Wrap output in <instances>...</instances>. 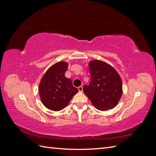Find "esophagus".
<instances>
[{"label": "esophagus", "mask_w": 156, "mask_h": 156, "mask_svg": "<svg viewBox=\"0 0 156 156\" xmlns=\"http://www.w3.org/2000/svg\"><path fill=\"white\" fill-rule=\"evenodd\" d=\"M78 90H79V92H83V87H81V86L79 87H78Z\"/></svg>", "instance_id": "obj_1"}]
</instances>
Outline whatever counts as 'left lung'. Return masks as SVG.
<instances>
[{
  "label": "left lung",
  "mask_w": 156,
  "mask_h": 156,
  "mask_svg": "<svg viewBox=\"0 0 156 156\" xmlns=\"http://www.w3.org/2000/svg\"><path fill=\"white\" fill-rule=\"evenodd\" d=\"M91 81L83 92L98 110L107 111L116 106L122 95V82L111 65L99 60L88 64Z\"/></svg>",
  "instance_id": "obj_1"
}]
</instances>
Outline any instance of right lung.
I'll return each mask as SVG.
<instances>
[{
	"instance_id": "right-lung-1",
	"label": "right lung",
	"mask_w": 156,
	"mask_h": 156,
	"mask_svg": "<svg viewBox=\"0 0 156 156\" xmlns=\"http://www.w3.org/2000/svg\"><path fill=\"white\" fill-rule=\"evenodd\" d=\"M68 63L60 61L47 70L39 84V94L44 105L54 111L66 107L71 99L78 92L72 81L65 77Z\"/></svg>"
}]
</instances>
